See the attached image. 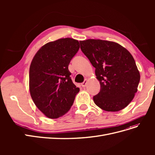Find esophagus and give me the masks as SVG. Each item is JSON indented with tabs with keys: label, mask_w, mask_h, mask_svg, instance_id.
<instances>
[{
	"label": "esophagus",
	"mask_w": 155,
	"mask_h": 155,
	"mask_svg": "<svg viewBox=\"0 0 155 155\" xmlns=\"http://www.w3.org/2000/svg\"><path fill=\"white\" fill-rule=\"evenodd\" d=\"M87 79H85V80L81 83L82 87H85L87 86Z\"/></svg>",
	"instance_id": "34e87169"
}]
</instances>
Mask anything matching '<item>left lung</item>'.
<instances>
[{
	"instance_id": "obj_1",
	"label": "left lung",
	"mask_w": 155,
	"mask_h": 155,
	"mask_svg": "<svg viewBox=\"0 0 155 155\" xmlns=\"http://www.w3.org/2000/svg\"><path fill=\"white\" fill-rule=\"evenodd\" d=\"M79 43L100 83V92L93 97L95 104L105 111L122 110L133 100L140 79L133 55L115 42L87 39Z\"/></svg>"
}]
</instances>
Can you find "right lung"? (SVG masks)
Returning a JSON list of instances; mask_svg holds the SVG:
<instances>
[{
    "mask_svg": "<svg viewBox=\"0 0 155 155\" xmlns=\"http://www.w3.org/2000/svg\"><path fill=\"white\" fill-rule=\"evenodd\" d=\"M79 49L78 41L60 39L42 46L32 59L29 72L30 95L37 107L49 118L66 114L79 91L68 68Z\"/></svg>",
    "mask_w": 155,
    "mask_h": 155,
    "instance_id": "obj_1",
    "label": "right lung"
}]
</instances>
